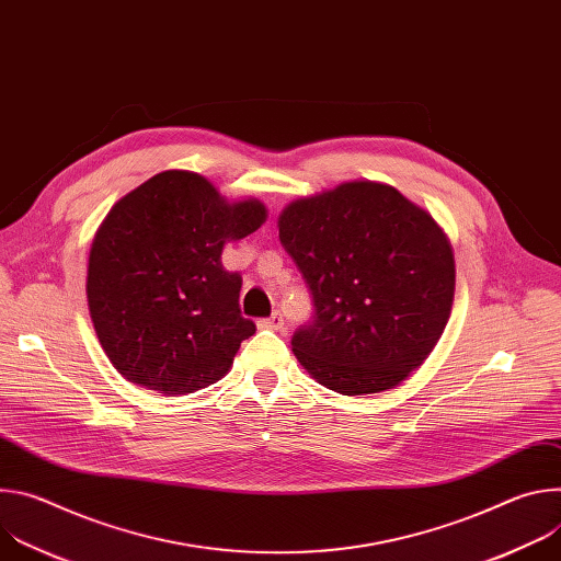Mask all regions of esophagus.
<instances>
[{
	"label": "esophagus",
	"instance_id": "34e87169",
	"mask_svg": "<svg viewBox=\"0 0 561 561\" xmlns=\"http://www.w3.org/2000/svg\"><path fill=\"white\" fill-rule=\"evenodd\" d=\"M260 329H271V331H282L284 329V317L279 312H273L266 319H260Z\"/></svg>",
	"mask_w": 561,
	"mask_h": 561
}]
</instances>
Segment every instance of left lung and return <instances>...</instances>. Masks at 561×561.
Masks as SVG:
<instances>
[{
    "mask_svg": "<svg viewBox=\"0 0 561 561\" xmlns=\"http://www.w3.org/2000/svg\"><path fill=\"white\" fill-rule=\"evenodd\" d=\"M314 322L293 335L306 373L342 394L411 377L437 346L455 297V257L428 210L383 182L351 180L297 197L277 219Z\"/></svg>",
    "mask_w": 561,
    "mask_h": 561,
    "instance_id": "8db88e82",
    "label": "left lung"
}]
</instances>
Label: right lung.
Here are the masks:
<instances>
[{
	"label": "right lung",
	"instance_id": "obj_1",
	"mask_svg": "<svg viewBox=\"0 0 561 561\" xmlns=\"http://www.w3.org/2000/svg\"><path fill=\"white\" fill-rule=\"evenodd\" d=\"M268 217L255 197L226 199L193 171L157 173L108 210L89 255L87 299L117 373L169 397L219 381L255 333L239 310L228 242Z\"/></svg>",
	"mask_w": 561,
	"mask_h": 561
}]
</instances>
